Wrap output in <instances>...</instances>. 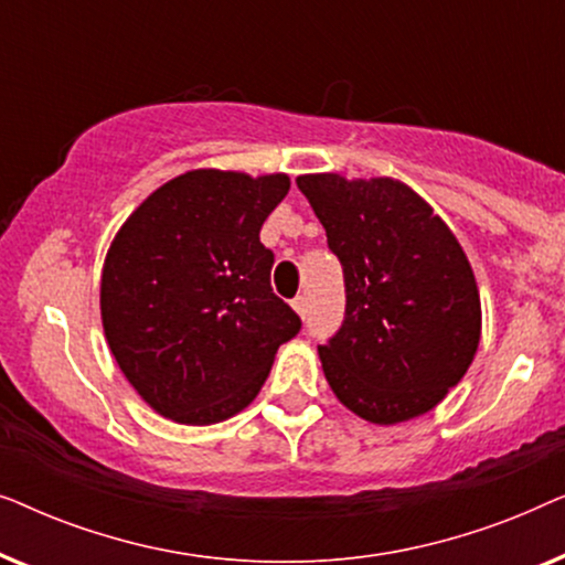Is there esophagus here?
I'll return each mask as SVG.
<instances>
[{
  "mask_svg": "<svg viewBox=\"0 0 565 565\" xmlns=\"http://www.w3.org/2000/svg\"><path fill=\"white\" fill-rule=\"evenodd\" d=\"M292 311H296L300 319H306V313H308V300L303 298V296H298V298H292Z\"/></svg>",
  "mask_w": 565,
  "mask_h": 565,
  "instance_id": "obj_1",
  "label": "esophagus"
}]
</instances>
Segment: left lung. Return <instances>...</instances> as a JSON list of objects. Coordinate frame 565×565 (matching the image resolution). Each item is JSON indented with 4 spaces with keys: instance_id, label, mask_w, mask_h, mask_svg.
I'll list each match as a JSON object with an SVG mask.
<instances>
[{
    "instance_id": "8db88e82",
    "label": "left lung",
    "mask_w": 565,
    "mask_h": 565,
    "mask_svg": "<svg viewBox=\"0 0 565 565\" xmlns=\"http://www.w3.org/2000/svg\"><path fill=\"white\" fill-rule=\"evenodd\" d=\"M344 269L342 329L319 358L339 404L377 427L427 414L481 342V296L450 226L406 182L300 174Z\"/></svg>"
}]
</instances>
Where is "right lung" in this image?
Instances as JSON below:
<instances>
[{
  "mask_svg": "<svg viewBox=\"0 0 565 565\" xmlns=\"http://www.w3.org/2000/svg\"><path fill=\"white\" fill-rule=\"evenodd\" d=\"M285 172L190 169L151 192L107 249L99 313L120 373L153 412L207 427L257 398L296 311L269 288L259 228Z\"/></svg>",
  "mask_w": 565,
  "mask_h": 565,
  "instance_id": "right-lung-1",
  "label": "right lung"
}]
</instances>
